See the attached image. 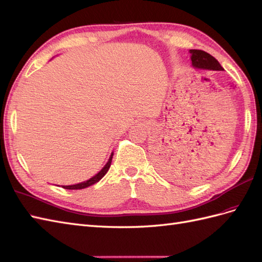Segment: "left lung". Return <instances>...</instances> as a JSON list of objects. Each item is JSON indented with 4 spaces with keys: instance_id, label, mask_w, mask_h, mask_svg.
<instances>
[{
    "instance_id": "left-lung-1",
    "label": "left lung",
    "mask_w": 262,
    "mask_h": 262,
    "mask_svg": "<svg viewBox=\"0 0 262 262\" xmlns=\"http://www.w3.org/2000/svg\"><path fill=\"white\" fill-rule=\"evenodd\" d=\"M190 58L192 61V67L194 69L200 70H212V71H223L224 68L221 66V63L216 60V59L211 56L207 52L200 50V49H190ZM168 161L162 159L160 161V167L163 169L170 168V164H167ZM191 173L188 172L186 177H184V180H190ZM183 177V176H182Z\"/></svg>"
}]
</instances>
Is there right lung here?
I'll return each instance as SVG.
<instances>
[{
  "mask_svg": "<svg viewBox=\"0 0 262 262\" xmlns=\"http://www.w3.org/2000/svg\"><path fill=\"white\" fill-rule=\"evenodd\" d=\"M113 155H114V152H112L111 156H110L108 160H107V162L105 163V166H104L95 176H93L92 178H90L89 180L83 181V182H80V183H77V184L62 185V188H63V189H67V190H80V189H85V188H88V186H91V185L95 184L96 182H99V181L101 180V179L107 173V171H108V169H110V167H111L112 159H113Z\"/></svg>",
  "mask_w": 262,
  "mask_h": 262,
  "instance_id": "add662e5",
  "label": "right lung"
}]
</instances>
